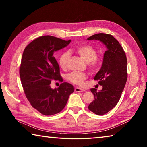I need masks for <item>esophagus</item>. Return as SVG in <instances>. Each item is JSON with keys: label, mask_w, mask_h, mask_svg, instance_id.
Masks as SVG:
<instances>
[{"label": "esophagus", "mask_w": 147, "mask_h": 147, "mask_svg": "<svg viewBox=\"0 0 147 147\" xmlns=\"http://www.w3.org/2000/svg\"><path fill=\"white\" fill-rule=\"evenodd\" d=\"M74 91H75L76 92H83L85 90H84V89H82V88H76L75 89H74Z\"/></svg>", "instance_id": "1"}]
</instances>
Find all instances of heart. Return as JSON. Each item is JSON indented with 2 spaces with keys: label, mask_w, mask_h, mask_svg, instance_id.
Returning a JSON list of instances; mask_svg holds the SVG:
<instances>
[{
  "label": "heart",
  "mask_w": 147,
  "mask_h": 147,
  "mask_svg": "<svg viewBox=\"0 0 147 147\" xmlns=\"http://www.w3.org/2000/svg\"><path fill=\"white\" fill-rule=\"evenodd\" d=\"M72 51H74L82 58L86 63H89V67L92 70H94L98 67L99 60L96 58L97 52L93 47L89 45H83L74 47ZM69 57L68 52H64L61 54L59 59V65L61 69H65L67 65ZM86 74L80 72H72L68 74L67 79L76 85H82L84 80L86 78Z\"/></svg>",
  "instance_id": "1"
}]
</instances>
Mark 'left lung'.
Instances as JSON below:
<instances>
[{
  "instance_id": "1",
  "label": "left lung",
  "mask_w": 147,
  "mask_h": 147,
  "mask_svg": "<svg viewBox=\"0 0 147 147\" xmlns=\"http://www.w3.org/2000/svg\"><path fill=\"white\" fill-rule=\"evenodd\" d=\"M87 39L100 41L107 48L101 68L94 77L102 89L99 91L91 89L94 100L88 106L92 112L102 115L112 109L121 98L127 80V59L123 47L111 35L97 34Z\"/></svg>"
}]
</instances>
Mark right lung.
<instances>
[{"label": "right lung", "instance_id": "1", "mask_svg": "<svg viewBox=\"0 0 147 147\" xmlns=\"http://www.w3.org/2000/svg\"><path fill=\"white\" fill-rule=\"evenodd\" d=\"M71 40L51 36L34 39L24 49L19 74L24 93L32 106L45 115L58 113L74 92L72 84L63 82L52 89V80L63 81L54 52L64 48Z\"/></svg>", "mask_w": 147, "mask_h": 147}]
</instances>
